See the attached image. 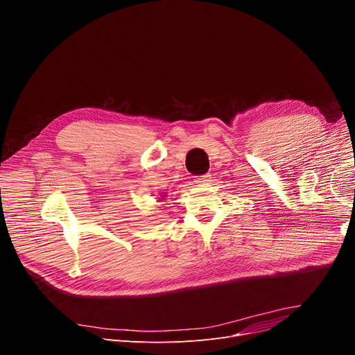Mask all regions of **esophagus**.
Returning a JSON list of instances; mask_svg holds the SVG:
<instances>
[{"label":"esophagus","mask_w":355,"mask_h":355,"mask_svg":"<svg viewBox=\"0 0 355 355\" xmlns=\"http://www.w3.org/2000/svg\"><path fill=\"white\" fill-rule=\"evenodd\" d=\"M208 181H211V174H205V175L196 178V182H208Z\"/></svg>","instance_id":"obj_1"}]
</instances>
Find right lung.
Masks as SVG:
<instances>
[{
    "instance_id": "obj_1",
    "label": "right lung",
    "mask_w": 355,
    "mask_h": 355,
    "mask_svg": "<svg viewBox=\"0 0 355 355\" xmlns=\"http://www.w3.org/2000/svg\"><path fill=\"white\" fill-rule=\"evenodd\" d=\"M163 198H164V196H163Z\"/></svg>"
}]
</instances>
